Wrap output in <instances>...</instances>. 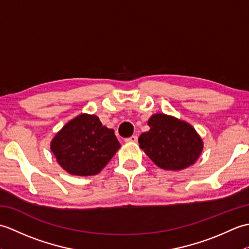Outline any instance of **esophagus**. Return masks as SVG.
Here are the masks:
<instances>
[{
	"label": "esophagus",
	"mask_w": 249,
	"mask_h": 249,
	"mask_svg": "<svg viewBox=\"0 0 249 249\" xmlns=\"http://www.w3.org/2000/svg\"><path fill=\"white\" fill-rule=\"evenodd\" d=\"M137 140H138V137H137L136 135L130 136V137H128V138L125 139L126 142H137Z\"/></svg>",
	"instance_id": "1"
}]
</instances>
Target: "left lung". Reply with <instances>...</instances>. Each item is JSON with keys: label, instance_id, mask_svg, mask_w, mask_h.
I'll list each match as a JSON object with an SVG mask.
<instances>
[{"label": "left lung", "instance_id": "left-lung-1", "mask_svg": "<svg viewBox=\"0 0 249 249\" xmlns=\"http://www.w3.org/2000/svg\"><path fill=\"white\" fill-rule=\"evenodd\" d=\"M147 124L151 129L141 134L138 141L156 166L181 170L198 160L203 143L193 126L166 114H154Z\"/></svg>", "mask_w": 249, "mask_h": 249}]
</instances>
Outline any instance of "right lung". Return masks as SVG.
Segmentation results:
<instances>
[{
	"mask_svg": "<svg viewBox=\"0 0 249 249\" xmlns=\"http://www.w3.org/2000/svg\"><path fill=\"white\" fill-rule=\"evenodd\" d=\"M113 129L96 115L81 114L63 127L51 142L59 165L73 176L97 174L120 149Z\"/></svg>",
	"mask_w": 249,
	"mask_h": 249,
	"instance_id": "right-lung-1",
	"label": "right lung"
}]
</instances>
